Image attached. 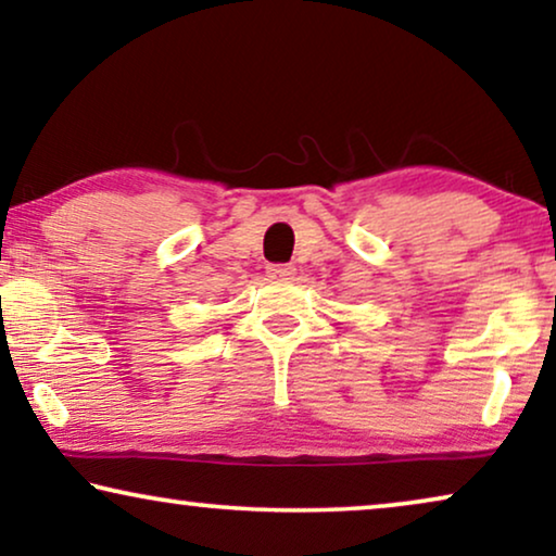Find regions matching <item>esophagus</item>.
Returning a JSON list of instances; mask_svg holds the SVG:
<instances>
[{"label":"esophagus","instance_id":"esophagus-1","mask_svg":"<svg viewBox=\"0 0 556 556\" xmlns=\"http://www.w3.org/2000/svg\"><path fill=\"white\" fill-rule=\"evenodd\" d=\"M295 273V268L291 263H273L268 265V276L270 278H291Z\"/></svg>","mask_w":556,"mask_h":556}]
</instances>
